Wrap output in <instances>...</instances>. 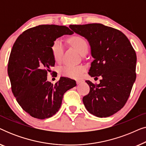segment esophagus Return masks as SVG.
<instances>
[{"label": "esophagus", "mask_w": 146, "mask_h": 146, "mask_svg": "<svg viewBox=\"0 0 146 146\" xmlns=\"http://www.w3.org/2000/svg\"><path fill=\"white\" fill-rule=\"evenodd\" d=\"M84 82V81L83 80H76V83L78 85V84H82Z\"/></svg>", "instance_id": "obj_1"}]
</instances>
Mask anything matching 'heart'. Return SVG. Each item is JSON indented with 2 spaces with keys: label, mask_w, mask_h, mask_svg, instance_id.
<instances>
[{
  "label": "heart",
  "mask_w": 146,
  "mask_h": 146,
  "mask_svg": "<svg viewBox=\"0 0 146 146\" xmlns=\"http://www.w3.org/2000/svg\"><path fill=\"white\" fill-rule=\"evenodd\" d=\"M70 43L82 54L88 50V43L83 38L74 36L70 39ZM51 52L54 60L58 62L61 60L64 52V44L61 39H56L51 46ZM85 68L82 65L66 64L61 68L63 75L72 78H79L83 75Z\"/></svg>",
  "instance_id": "b5f03b06"
}]
</instances>
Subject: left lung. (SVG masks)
<instances>
[{
  "label": "left lung",
  "mask_w": 146,
  "mask_h": 146,
  "mask_svg": "<svg viewBox=\"0 0 146 146\" xmlns=\"http://www.w3.org/2000/svg\"><path fill=\"white\" fill-rule=\"evenodd\" d=\"M89 42L94 58L88 74L102 76L99 84L90 80V92L84 96V106L99 117L114 114L124 106L135 81L137 57L124 34L102 24L70 25Z\"/></svg>",
  "instance_id": "obj_1"
}]
</instances>
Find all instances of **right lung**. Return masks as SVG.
Here are the masks:
<instances>
[{
	"label": "right lung",
	"instance_id": "1",
	"mask_svg": "<svg viewBox=\"0 0 146 146\" xmlns=\"http://www.w3.org/2000/svg\"><path fill=\"white\" fill-rule=\"evenodd\" d=\"M72 34L65 26L39 25L24 32L14 44L8 64L12 92L22 108L35 118L54 115L64 94L76 86L75 80L66 77H60L55 84L47 80L48 72L55 64L53 42Z\"/></svg>",
	"mask_w": 146,
	"mask_h": 146
}]
</instances>
